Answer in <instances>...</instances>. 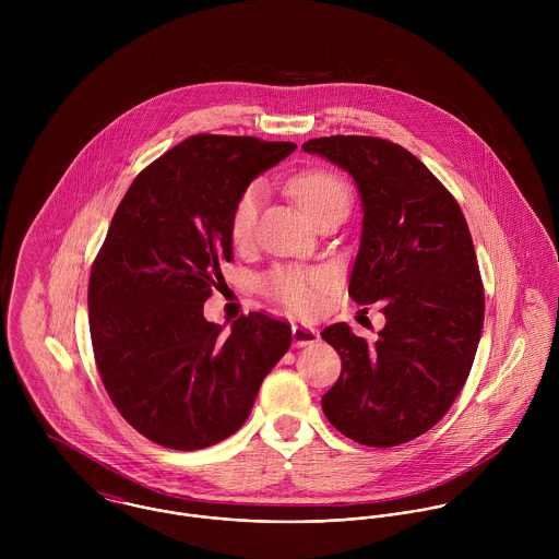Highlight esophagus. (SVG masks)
I'll list each match as a JSON object with an SVG mask.
<instances>
[{
  "instance_id": "1",
  "label": "esophagus",
  "mask_w": 559,
  "mask_h": 559,
  "mask_svg": "<svg viewBox=\"0 0 559 559\" xmlns=\"http://www.w3.org/2000/svg\"><path fill=\"white\" fill-rule=\"evenodd\" d=\"M320 340L319 329L308 326V324H293V342L297 348L312 346Z\"/></svg>"
}]
</instances>
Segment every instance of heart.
Listing matches in <instances>:
<instances>
[{"label": "heart", "mask_w": 559, "mask_h": 559, "mask_svg": "<svg viewBox=\"0 0 559 559\" xmlns=\"http://www.w3.org/2000/svg\"><path fill=\"white\" fill-rule=\"evenodd\" d=\"M290 191L310 219L331 206L348 209L350 202V193L344 180L324 169H314L297 176L290 182ZM260 195V185H249L240 193L230 217V237L235 242H245L251 237ZM329 284L331 275L324 269L280 266L264 280V290L295 314H314L320 308L322 293L326 290Z\"/></svg>", "instance_id": "obj_1"}]
</instances>
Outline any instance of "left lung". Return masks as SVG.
I'll return each mask as SVG.
<instances>
[{
	"mask_svg": "<svg viewBox=\"0 0 559 559\" xmlns=\"http://www.w3.org/2000/svg\"><path fill=\"white\" fill-rule=\"evenodd\" d=\"M304 151L342 167L361 200L348 295L385 301L377 342L346 322L322 329L342 374L322 396L344 437L392 448L430 430L461 394L484 324V290L465 215L432 171L381 138L333 135Z\"/></svg>",
	"mask_w": 559,
	"mask_h": 559,
	"instance_id": "1",
	"label": "left lung"
}]
</instances>
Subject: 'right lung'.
Returning a JSON list of instances; mask_svg holds the SVG:
<instances>
[{
  "label": "right lung",
  "instance_id": "add662e5",
  "mask_svg": "<svg viewBox=\"0 0 559 559\" xmlns=\"http://www.w3.org/2000/svg\"><path fill=\"white\" fill-rule=\"evenodd\" d=\"M295 148L193 135L133 180L111 219L87 288L94 357L122 417L163 448L235 435L290 348L286 322L251 312L226 331L204 319V301L233 260L240 193Z\"/></svg>",
  "mask_w": 559,
  "mask_h": 559
}]
</instances>
